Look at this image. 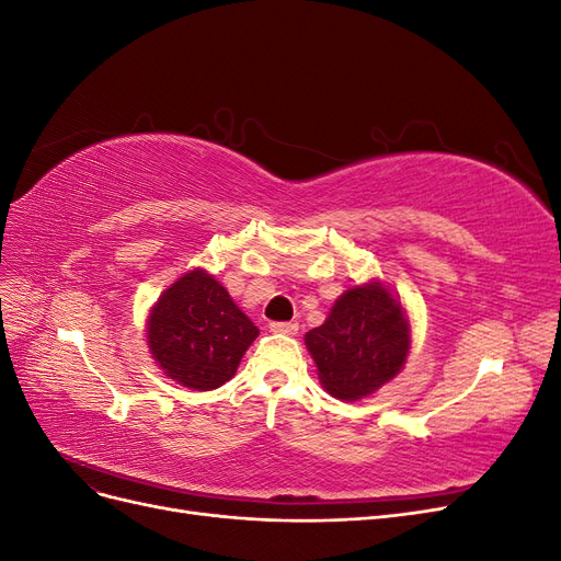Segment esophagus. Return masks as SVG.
Instances as JSON below:
<instances>
[{
    "instance_id": "1",
    "label": "esophagus",
    "mask_w": 561,
    "mask_h": 561,
    "mask_svg": "<svg viewBox=\"0 0 561 561\" xmlns=\"http://www.w3.org/2000/svg\"><path fill=\"white\" fill-rule=\"evenodd\" d=\"M268 330L276 332V334H297L299 325H297V322H271Z\"/></svg>"
}]
</instances>
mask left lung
<instances>
[{
    "label": "left lung",
    "mask_w": 561,
    "mask_h": 561,
    "mask_svg": "<svg viewBox=\"0 0 561 561\" xmlns=\"http://www.w3.org/2000/svg\"><path fill=\"white\" fill-rule=\"evenodd\" d=\"M322 388L339 400H360L393 379L410 353V325L381 283L355 285L336 299L328 320L304 336Z\"/></svg>",
    "instance_id": "1"
}]
</instances>
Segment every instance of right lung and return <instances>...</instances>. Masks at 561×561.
Masks as SVG:
<instances>
[{
    "instance_id": "obj_1",
    "label": "right lung",
    "mask_w": 561,
    "mask_h": 561,
    "mask_svg": "<svg viewBox=\"0 0 561 561\" xmlns=\"http://www.w3.org/2000/svg\"><path fill=\"white\" fill-rule=\"evenodd\" d=\"M260 330L206 271L173 283L151 309L147 339L165 377L213 390L236 375Z\"/></svg>"
}]
</instances>
